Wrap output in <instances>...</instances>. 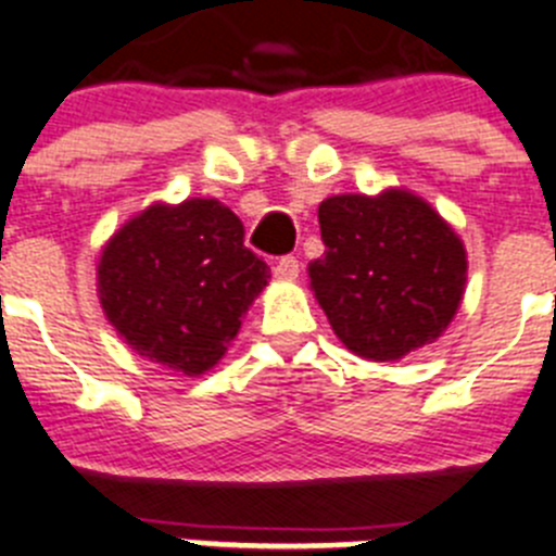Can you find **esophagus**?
I'll return each instance as SVG.
<instances>
[{"label":"esophagus","instance_id":"obj_1","mask_svg":"<svg viewBox=\"0 0 556 556\" xmlns=\"http://www.w3.org/2000/svg\"><path fill=\"white\" fill-rule=\"evenodd\" d=\"M274 277L285 279V282L296 279L299 277V260L296 257H279L277 266H274Z\"/></svg>","mask_w":556,"mask_h":556}]
</instances>
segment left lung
I'll use <instances>...</instances> for the list:
<instances>
[{"label":"left lung","instance_id":"1","mask_svg":"<svg viewBox=\"0 0 556 556\" xmlns=\"http://www.w3.org/2000/svg\"><path fill=\"white\" fill-rule=\"evenodd\" d=\"M324 257L309 288L349 352L374 363L402 359L452 324L468 260L452 227L409 191L343 193L318 207Z\"/></svg>","mask_w":556,"mask_h":556}]
</instances>
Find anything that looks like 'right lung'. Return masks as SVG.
<instances>
[{
  "label": "right lung",
  "instance_id": "add662e5",
  "mask_svg": "<svg viewBox=\"0 0 556 556\" xmlns=\"http://www.w3.org/2000/svg\"><path fill=\"white\" fill-rule=\"evenodd\" d=\"M268 277L227 204L185 199L149 204L104 243L97 290L129 349L199 377L227 354Z\"/></svg>",
  "mask_w": 556,
  "mask_h": 556
}]
</instances>
